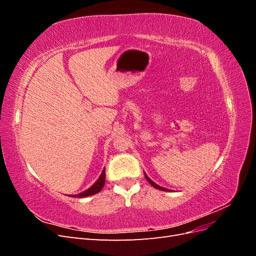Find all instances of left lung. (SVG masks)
I'll return each mask as SVG.
<instances>
[{"label": "left lung", "mask_w": 256, "mask_h": 256, "mask_svg": "<svg viewBox=\"0 0 256 256\" xmlns=\"http://www.w3.org/2000/svg\"><path fill=\"white\" fill-rule=\"evenodd\" d=\"M145 177H146V180H148V182L152 186V187H154V188H156V189H159V190H164V191H166V189H164V188H162V187H160V186H158L157 184H154L152 180H150V178H148V176H146L145 175Z\"/></svg>", "instance_id": "1"}]
</instances>
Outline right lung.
<instances>
[{
	"label": "right lung",
	"instance_id": "right-lung-1",
	"mask_svg": "<svg viewBox=\"0 0 256 256\" xmlns=\"http://www.w3.org/2000/svg\"><path fill=\"white\" fill-rule=\"evenodd\" d=\"M104 182H106V168L104 170L102 175H100V177L98 178V180L94 184H92L90 188H88V190H85L82 193H79V194L72 196L74 198H85V196H94V194H96V193H98L100 190L104 188Z\"/></svg>",
	"mask_w": 256,
	"mask_h": 256
}]
</instances>
